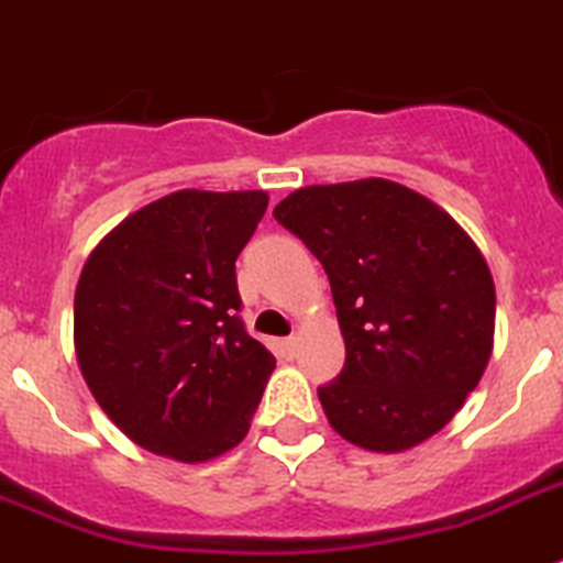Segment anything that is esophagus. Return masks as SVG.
I'll list each match as a JSON object with an SVG mask.
<instances>
[{"label":"esophagus","mask_w":563,"mask_h":563,"mask_svg":"<svg viewBox=\"0 0 563 563\" xmlns=\"http://www.w3.org/2000/svg\"><path fill=\"white\" fill-rule=\"evenodd\" d=\"M277 351H280L283 358H288V362H291V358H297V353H300V339L297 336L280 339V342H277Z\"/></svg>","instance_id":"34e87169"}]
</instances>
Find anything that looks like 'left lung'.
<instances>
[{"instance_id": "obj_1", "label": "left lung", "mask_w": 563, "mask_h": 563, "mask_svg": "<svg viewBox=\"0 0 563 563\" xmlns=\"http://www.w3.org/2000/svg\"><path fill=\"white\" fill-rule=\"evenodd\" d=\"M275 219L331 280L344 367L317 389L328 423L384 454L440 432L494 347V277L477 244L434 201L387 179L300 187Z\"/></svg>"}]
</instances>
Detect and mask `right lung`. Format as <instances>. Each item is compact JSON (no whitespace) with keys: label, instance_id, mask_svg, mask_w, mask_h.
<instances>
[{"label":"right lung","instance_id":"obj_1","mask_svg":"<svg viewBox=\"0 0 563 563\" xmlns=\"http://www.w3.org/2000/svg\"><path fill=\"white\" fill-rule=\"evenodd\" d=\"M266 205L263 190H176L131 212L80 272V373L148 452L205 463L250 432L275 356L238 317L235 261Z\"/></svg>","mask_w":563,"mask_h":563}]
</instances>
